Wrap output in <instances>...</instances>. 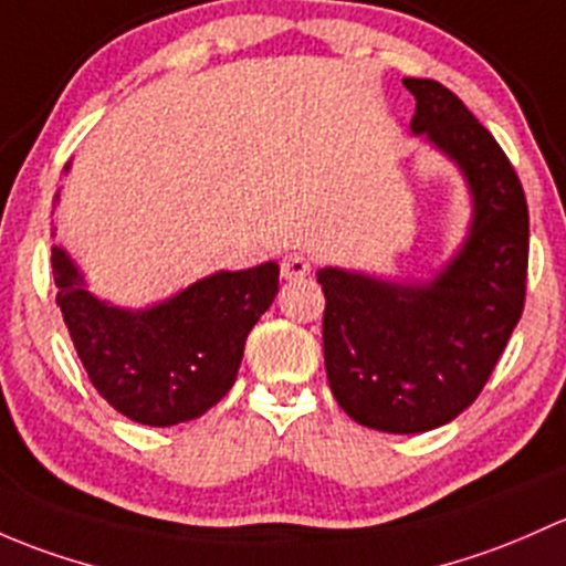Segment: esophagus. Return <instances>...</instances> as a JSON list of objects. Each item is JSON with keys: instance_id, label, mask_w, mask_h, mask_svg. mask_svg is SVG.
Instances as JSON below:
<instances>
[{"instance_id": "34e87169", "label": "esophagus", "mask_w": 566, "mask_h": 566, "mask_svg": "<svg viewBox=\"0 0 566 566\" xmlns=\"http://www.w3.org/2000/svg\"><path fill=\"white\" fill-rule=\"evenodd\" d=\"M308 271H312V263L298 252L287 254V258L282 260V276L287 279V282H298V279L308 276Z\"/></svg>"}]
</instances>
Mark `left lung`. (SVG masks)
Returning <instances> with one entry per match:
<instances>
[{
  "mask_svg": "<svg viewBox=\"0 0 566 566\" xmlns=\"http://www.w3.org/2000/svg\"><path fill=\"white\" fill-rule=\"evenodd\" d=\"M412 133L453 159L472 192V224L431 282L398 284L323 268L325 371L338 407L366 428L420 433L458 418L485 388L523 301L528 208L518 174L442 83L403 78Z\"/></svg>",
  "mask_w": 566,
  "mask_h": 566,
  "instance_id": "8db88e82",
  "label": "left lung"
}]
</instances>
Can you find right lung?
Wrapping results in <instances>:
<instances>
[{
  "instance_id": "right-lung-1",
  "label": "right lung",
  "mask_w": 566,
  "mask_h": 566,
  "mask_svg": "<svg viewBox=\"0 0 566 566\" xmlns=\"http://www.w3.org/2000/svg\"><path fill=\"white\" fill-rule=\"evenodd\" d=\"M51 268L92 385L124 418L157 428L187 423L222 401L249 331L279 293V265L263 263L211 273L174 298L129 312L94 298L62 247L51 249Z\"/></svg>"
}]
</instances>
